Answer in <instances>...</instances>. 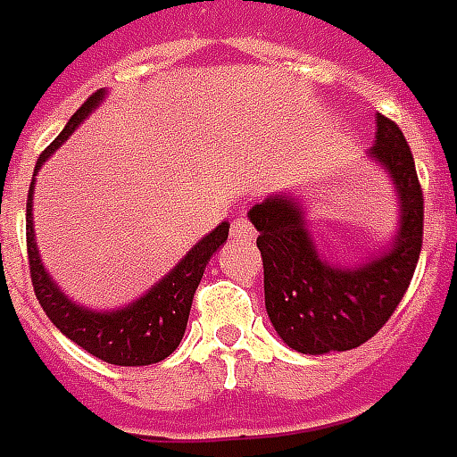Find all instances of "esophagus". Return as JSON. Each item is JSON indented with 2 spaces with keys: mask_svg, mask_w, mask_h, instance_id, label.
Instances as JSON below:
<instances>
[{
  "mask_svg": "<svg viewBox=\"0 0 457 457\" xmlns=\"http://www.w3.org/2000/svg\"><path fill=\"white\" fill-rule=\"evenodd\" d=\"M231 236H234L236 241H253L255 238L253 223H251V219L245 213L234 219V223H231Z\"/></svg>",
  "mask_w": 457,
  "mask_h": 457,
  "instance_id": "obj_1",
  "label": "esophagus"
}]
</instances>
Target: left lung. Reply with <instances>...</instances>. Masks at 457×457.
<instances>
[{
	"instance_id": "obj_1",
	"label": "left lung",
	"mask_w": 457,
	"mask_h": 457,
	"mask_svg": "<svg viewBox=\"0 0 457 457\" xmlns=\"http://www.w3.org/2000/svg\"><path fill=\"white\" fill-rule=\"evenodd\" d=\"M371 157L399 189L401 231L389 253L357 270L332 268L317 255L303 212L287 196H270L251 209L263 258L265 310L280 339L303 354L347 352L374 337L399 307L419 263L423 189L403 132L381 112Z\"/></svg>"
}]
</instances>
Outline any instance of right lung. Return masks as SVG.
Listing matches in <instances>:
<instances>
[{
  "label": "right lung",
  "mask_w": 457,
  "mask_h": 457,
  "mask_svg": "<svg viewBox=\"0 0 457 457\" xmlns=\"http://www.w3.org/2000/svg\"><path fill=\"white\" fill-rule=\"evenodd\" d=\"M103 96H105L103 90L93 93L76 110V115L68 120L63 132L38 154L37 170L68 140V135L79 128L83 118L98 105V100ZM31 192H34V182L29 187L27 199L29 273H31L34 293H37L38 303L44 307L48 320L71 342H76L88 354L103 359L108 364L145 367V364H157L164 357H170L171 352L179 347V342L184 337L194 293L202 283L206 263L219 251V245H223V241L228 238V223L223 221L221 226H216L212 234L202 238L189 253L184 255L182 263L177 265L164 280H160L157 286L152 287L147 295L140 297L137 303H132V305H128L125 310H118V312H93V310H83V307L73 305L44 270L37 251V241H34Z\"/></svg>",
  "instance_id": "right-lung-1"
}]
</instances>
